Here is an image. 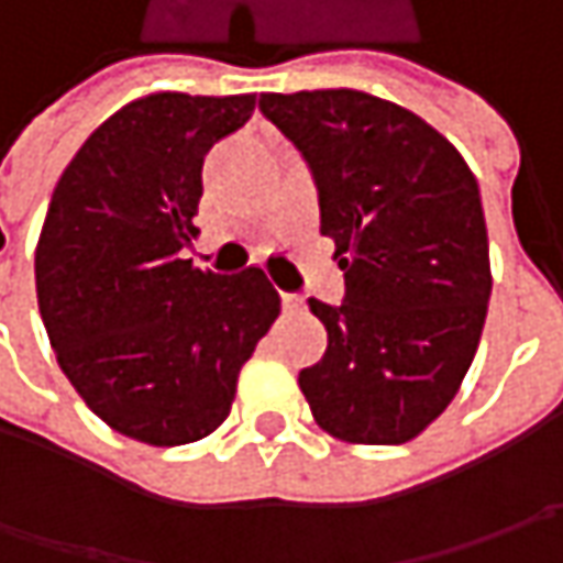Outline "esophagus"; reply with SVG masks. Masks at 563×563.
I'll return each instance as SVG.
<instances>
[{"mask_svg": "<svg viewBox=\"0 0 563 563\" xmlns=\"http://www.w3.org/2000/svg\"><path fill=\"white\" fill-rule=\"evenodd\" d=\"M282 303H285V310H297L303 303V297L300 294H282Z\"/></svg>", "mask_w": 563, "mask_h": 563, "instance_id": "obj_1", "label": "esophagus"}]
</instances>
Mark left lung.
Wrapping results in <instances>:
<instances>
[{"mask_svg": "<svg viewBox=\"0 0 563 563\" xmlns=\"http://www.w3.org/2000/svg\"><path fill=\"white\" fill-rule=\"evenodd\" d=\"M260 109L310 165L344 272L341 307L310 297L329 347L300 391L341 442H410L454 400L486 325L479 185L432 124L373 93H263Z\"/></svg>", "mask_w": 563, "mask_h": 563, "instance_id": "left-lung-1", "label": "left lung"}]
</instances>
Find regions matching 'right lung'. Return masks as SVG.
Instances as JSON below:
<instances>
[{
	"mask_svg": "<svg viewBox=\"0 0 563 563\" xmlns=\"http://www.w3.org/2000/svg\"><path fill=\"white\" fill-rule=\"evenodd\" d=\"M253 109L256 93L134 99L53 190L33 260L46 335L84 404L143 444L216 432L282 310L263 269L216 275L181 260L200 234L206 153Z\"/></svg>",
	"mask_w": 563,
	"mask_h": 563,
	"instance_id": "obj_1",
	"label": "right lung"
}]
</instances>
